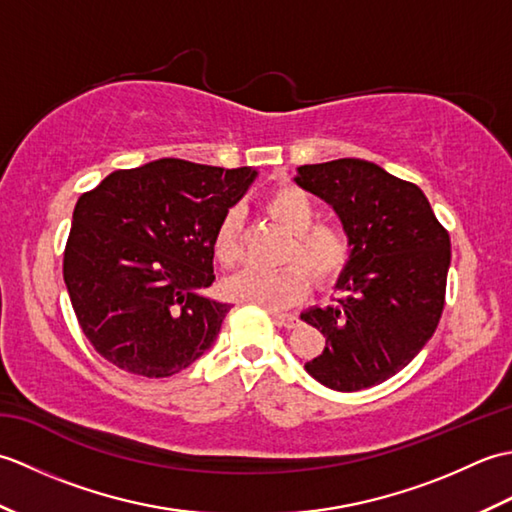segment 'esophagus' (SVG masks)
<instances>
[{
    "mask_svg": "<svg viewBox=\"0 0 512 512\" xmlns=\"http://www.w3.org/2000/svg\"><path fill=\"white\" fill-rule=\"evenodd\" d=\"M270 314H273V321L279 325V328H297L299 317H295V314H286L277 310H270Z\"/></svg>",
    "mask_w": 512,
    "mask_h": 512,
    "instance_id": "1",
    "label": "esophagus"
}]
</instances>
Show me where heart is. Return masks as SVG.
Instances as JSON below:
<instances>
[{"mask_svg":"<svg viewBox=\"0 0 512 512\" xmlns=\"http://www.w3.org/2000/svg\"><path fill=\"white\" fill-rule=\"evenodd\" d=\"M266 213L292 235L284 262H295L275 270L246 268L226 281V295L235 301L255 303L268 310L295 306L306 297L310 279L317 286H332L343 275L352 257V239L341 224L317 222L319 209L299 187H279L264 200ZM215 259L224 268H235L244 259L242 213L228 209L213 235ZM301 263L311 275L298 266Z\"/></svg>","mask_w":512,"mask_h":512,"instance_id":"1","label":"heart"}]
</instances>
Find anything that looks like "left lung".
Instances as JSON below:
<instances>
[{
  "label": "left lung",
  "instance_id": "left-lung-1",
  "mask_svg": "<svg viewBox=\"0 0 512 512\" xmlns=\"http://www.w3.org/2000/svg\"><path fill=\"white\" fill-rule=\"evenodd\" d=\"M334 206L352 257L334 306L301 314L325 336L308 374L334 391H361L407 367L436 332L447 292L451 239L413 182L374 162L341 158L299 167L295 178Z\"/></svg>",
  "mask_w": 512,
  "mask_h": 512
}]
</instances>
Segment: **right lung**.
Instances as JSON below:
<instances>
[{
    "mask_svg": "<svg viewBox=\"0 0 512 512\" xmlns=\"http://www.w3.org/2000/svg\"><path fill=\"white\" fill-rule=\"evenodd\" d=\"M257 171L162 158L118 169L74 206L63 279L83 334L107 363L169 378L209 350L228 303L202 292L213 235Z\"/></svg>",
    "mask_w": 512,
    "mask_h": 512,
    "instance_id": "right-lung-1",
    "label": "right lung"
}]
</instances>
